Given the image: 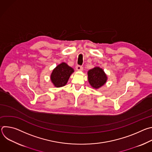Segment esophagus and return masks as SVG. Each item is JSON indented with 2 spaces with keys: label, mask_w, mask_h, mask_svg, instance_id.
<instances>
[{
  "label": "esophagus",
  "mask_w": 152,
  "mask_h": 152,
  "mask_svg": "<svg viewBox=\"0 0 152 152\" xmlns=\"http://www.w3.org/2000/svg\"><path fill=\"white\" fill-rule=\"evenodd\" d=\"M76 70L77 71H82L83 70V67L82 66L77 65V66H76Z\"/></svg>",
  "instance_id": "esophagus-1"
}]
</instances>
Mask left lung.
<instances>
[{
	"label": "left lung",
	"mask_w": 152,
	"mask_h": 152,
	"mask_svg": "<svg viewBox=\"0 0 152 152\" xmlns=\"http://www.w3.org/2000/svg\"><path fill=\"white\" fill-rule=\"evenodd\" d=\"M88 82L93 88L98 89L106 82L107 76L102 69L96 67L88 72Z\"/></svg>",
	"instance_id": "obj_1"
}]
</instances>
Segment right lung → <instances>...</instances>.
Instances as JSON below:
<instances>
[{
	"instance_id": "1",
	"label": "right lung",
	"mask_w": 152,
	"mask_h": 152,
	"mask_svg": "<svg viewBox=\"0 0 152 152\" xmlns=\"http://www.w3.org/2000/svg\"><path fill=\"white\" fill-rule=\"evenodd\" d=\"M74 72L73 69L62 62L55 68L50 75L52 82L55 87H61L66 85L71 75Z\"/></svg>"
}]
</instances>
